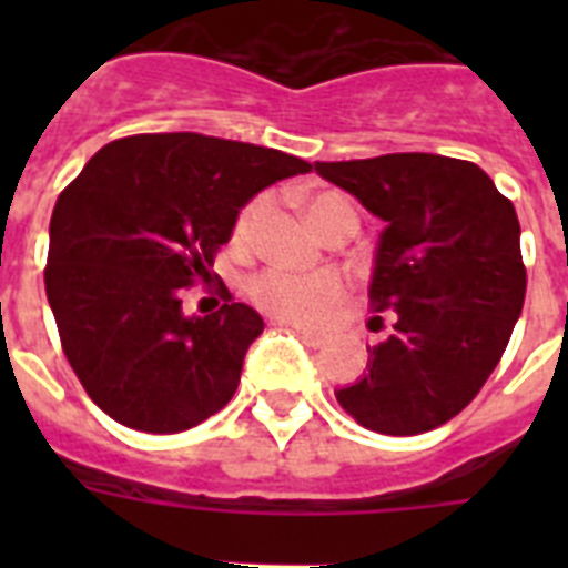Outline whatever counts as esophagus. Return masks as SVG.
<instances>
[{
    "label": "esophagus",
    "instance_id": "34e87169",
    "mask_svg": "<svg viewBox=\"0 0 568 568\" xmlns=\"http://www.w3.org/2000/svg\"><path fill=\"white\" fill-rule=\"evenodd\" d=\"M287 327L293 329V333H298L301 338L307 341L310 346H321V344H324V335L315 333V329H310V327H298V324H287Z\"/></svg>",
    "mask_w": 568,
    "mask_h": 568
}]
</instances>
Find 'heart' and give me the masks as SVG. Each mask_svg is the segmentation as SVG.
<instances>
[{
    "instance_id": "1",
    "label": "heart",
    "mask_w": 568,
    "mask_h": 568,
    "mask_svg": "<svg viewBox=\"0 0 568 568\" xmlns=\"http://www.w3.org/2000/svg\"><path fill=\"white\" fill-rule=\"evenodd\" d=\"M267 207V199H255L247 207L241 210L239 222H235V233L244 239L255 222L261 219ZM310 219L318 227V233L327 227L335 219L338 210H353L344 195L338 193H318L310 199L307 204ZM346 287L341 275L335 273H290V270H264L255 278H250L247 295L261 313H267L270 318L284 321V324H315L329 310L344 298Z\"/></svg>"
}]
</instances>
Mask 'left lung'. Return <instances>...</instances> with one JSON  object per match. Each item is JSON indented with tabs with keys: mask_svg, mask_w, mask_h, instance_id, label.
I'll list each match as a JSON object with an SVG mask.
<instances>
[{
	"mask_svg": "<svg viewBox=\"0 0 568 568\" xmlns=\"http://www.w3.org/2000/svg\"><path fill=\"white\" fill-rule=\"evenodd\" d=\"M315 173L386 222L369 307L395 313L393 335L366 346L364 378L335 398L373 433H429L471 404L518 324V213L478 164L449 155L315 162Z\"/></svg>",
	"mask_w": 568,
	"mask_h": 568,
	"instance_id": "1",
	"label": "left lung"
}]
</instances>
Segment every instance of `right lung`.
Here are the masks:
<instances>
[{
	"mask_svg": "<svg viewBox=\"0 0 568 568\" xmlns=\"http://www.w3.org/2000/svg\"><path fill=\"white\" fill-rule=\"evenodd\" d=\"M310 170L258 144L139 133L104 144L59 193L44 290L64 355L102 413L170 435L227 406L264 321L241 301L187 318L182 290L210 281L255 193Z\"/></svg>",
	"mask_w": 568,
	"mask_h": 568,
	"instance_id": "add662e5",
	"label": "right lung"
}]
</instances>
